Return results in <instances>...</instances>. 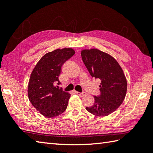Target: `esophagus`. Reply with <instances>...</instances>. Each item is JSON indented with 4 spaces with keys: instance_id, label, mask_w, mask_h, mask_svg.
<instances>
[{
    "instance_id": "esophagus-1",
    "label": "esophagus",
    "mask_w": 153,
    "mask_h": 153,
    "mask_svg": "<svg viewBox=\"0 0 153 153\" xmlns=\"http://www.w3.org/2000/svg\"><path fill=\"white\" fill-rule=\"evenodd\" d=\"M76 93L78 94V95L80 96V97H84V96H85L86 94V92H82V93H79V92H76Z\"/></svg>"
}]
</instances>
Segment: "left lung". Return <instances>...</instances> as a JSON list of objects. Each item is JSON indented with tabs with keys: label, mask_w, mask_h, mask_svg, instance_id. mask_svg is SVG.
I'll return each mask as SVG.
<instances>
[{
	"label": "left lung",
	"mask_w": 153,
	"mask_h": 153,
	"mask_svg": "<svg viewBox=\"0 0 153 153\" xmlns=\"http://www.w3.org/2000/svg\"><path fill=\"white\" fill-rule=\"evenodd\" d=\"M81 55L91 76L101 82L100 94L94 96L93 105L86 107V110L99 116L110 114L122 104L127 93L122 68L112 56L99 50H84Z\"/></svg>",
	"instance_id": "obj_1"
}]
</instances>
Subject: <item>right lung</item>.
Returning <instances> with one entry per match:
<instances>
[{"label": "right lung", "mask_w": 153, "mask_h": 153, "mask_svg": "<svg viewBox=\"0 0 153 153\" xmlns=\"http://www.w3.org/2000/svg\"><path fill=\"white\" fill-rule=\"evenodd\" d=\"M75 54L71 48L57 49L45 54L36 65L28 82L30 102L47 118H54L67 109L71 94L59 88L62 66Z\"/></svg>", "instance_id": "1"}]
</instances>
